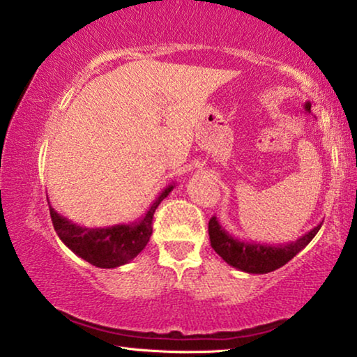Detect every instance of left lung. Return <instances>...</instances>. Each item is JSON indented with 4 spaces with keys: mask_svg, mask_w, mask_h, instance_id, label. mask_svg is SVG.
Segmentation results:
<instances>
[{
    "mask_svg": "<svg viewBox=\"0 0 357 357\" xmlns=\"http://www.w3.org/2000/svg\"><path fill=\"white\" fill-rule=\"evenodd\" d=\"M321 228V223L312 228L304 236L298 238L293 243L287 244H259L241 241L229 234L220 225L214 215L209 220L208 231L213 249L219 253L229 266L236 268L243 273L249 274H268L282 268L289 259L294 258L304 247L315 238V234Z\"/></svg>",
    "mask_w": 357,
    "mask_h": 357,
    "instance_id": "obj_1",
    "label": "left lung"
}]
</instances>
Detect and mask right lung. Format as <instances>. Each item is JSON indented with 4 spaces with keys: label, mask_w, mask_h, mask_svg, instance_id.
<instances>
[{
    "label": "right lung",
    "mask_w": 357,
    "mask_h": 357,
    "mask_svg": "<svg viewBox=\"0 0 357 357\" xmlns=\"http://www.w3.org/2000/svg\"><path fill=\"white\" fill-rule=\"evenodd\" d=\"M173 189L174 184L167 185L138 220L105 228L80 227L58 214L50 203L48 208H50L53 227L64 245H68L77 257L96 268L112 269L132 261L146 247L153 234V215L155 209Z\"/></svg>",
    "instance_id": "obj_1"
}]
</instances>
